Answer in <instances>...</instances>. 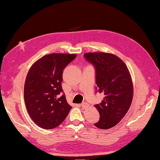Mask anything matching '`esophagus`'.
Returning <instances> with one entry per match:
<instances>
[{
    "instance_id": "1",
    "label": "esophagus",
    "mask_w": 160,
    "mask_h": 160,
    "mask_svg": "<svg viewBox=\"0 0 160 160\" xmlns=\"http://www.w3.org/2000/svg\"><path fill=\"white\" fill-rule=\"evenodd\" d=\"M81 106L83 109H86V108H88L89 107V105L87 103H83L81 105Z\"/></svg>"
}]
</instances>
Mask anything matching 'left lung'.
I'll return each mask as SVG.
<instances>
[{
	"label": "left lung",
	"mask_w": 160,
	"mask_h": 160,
	"mask_svg": "<svg viewBox=\"0 0 160 160\" xmlns=\"http://www.w3.org/2000/svg\"><path fill=\"white\" fill-rule=\"evenodd\" d=\"M84 57L95 66L98 91L105 95L103 100L94 105L100 115L94 125L99 129H110L123 119L132 104V77L125 62L111 53L88 52Z\"/></svg>",
	"instance_id": "1"
}]
</instances>
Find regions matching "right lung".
Masks as SVG:
<instances>
[{
	"mask_svg": "<svg viewBox=\"0 0 160 160\" xmlns=\"http://www.w3.org/2000/svg\"><path fill=\"white\" fill-rule=\"evenodd\" d=\"M76 54L52 53L34 62L24 87V99L31 118L37 125L51 129L59 125L72 107L67 103L61 83L65 67Z\"/></svg>",
	"mask_w": 160,
	"mask_h": 160,
	"instance_id": "right-lung-1",
	"label": "right lung"
}]
</instances>
